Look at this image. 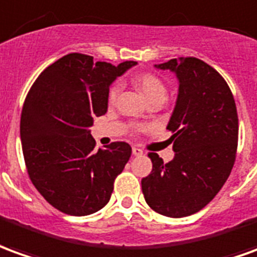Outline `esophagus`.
Returning <instances> with one entry per match:
<instances>
[{
	"label": "esophagus",
	"instance_id": "obj_1",
	"mask_svg": "<svg viewBox=\"0 0 257 257\" xmlns=\"http://www.w3.org/2000/svg\"><path fill=\"white\" fill-rule=\"evenodd\" d=\"M133 155H136V156H141V155H143V149L138 148V147H133Z\"/></svg>",
	"mask_w": 257,
	"mask_h": 257
}]
</instances>
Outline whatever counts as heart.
I'll return each instance as SVG.
<instances>
[{"label":"heart","instance_id":"heart-1","mask_svg":"<svg viewBox=\"0 0 257 257\" xmlns=\"http://www.w3.org/2000/svg\"><path fill=\"white\" fill-rule=\"evenodd\" d=\"M136 85H137L138 90L143 92L144 96H145L148 101L154 99L156 96H165V98H166V87H165L163 81H162L156 74L144 73L141 74V76H138L137 79H136ZM119 91L120 87L117 83H114V84L110 85V88H109L108 92L109 103H114L116 98H117V94H119ZM136 130H137V132H145L147 127H145V125H137Z\"/></svg>","mask_w":257,"mask_h":257}]
</instances>
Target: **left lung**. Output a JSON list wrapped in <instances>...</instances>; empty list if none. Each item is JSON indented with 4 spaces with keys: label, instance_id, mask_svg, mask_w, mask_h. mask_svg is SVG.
Returning a JSON list of instances; mask_svg holds the SVG:
<instances>
[{
    "label": "left lung",
    "instance_id": "8db88e82",
    "mask_svg": "<svg viewBox=\"0 0 257 257\" xmlns=\"http://www.w3.org/2000/svg\"><path fill=\"white\" fill-rule=\"evenodd\" d=\"M177 74L180 87L169 121L174 159L149 152L152 172L141 181L148 206L167 217L199 212L230 176L238 147L235 101L223 76L206 62L181 56L156 65Z\"/></svg>",
    "mask_w": 257,
    "mask_h": 257
}]
</instances>
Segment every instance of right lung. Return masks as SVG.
<instances>
[{
  "instance_id": "add662e5",
  "label": "right lung",
  "mask_w": 257,
  "mask_h": 257,
  "mask_svg": "<svg viewBox=\"0 0 257 257\" xmlns=\"http://www.w3.org/2000/svg\"><path fill=\"white\" fill-rule=\"evenodd\" d=\"M136 63L114 66L73 52L44 69L27 92L21 116L27 173L59 212L87 216L110 199L132 147L116 141L95 151L90 127L108 110L109 85Z\"/></svg>"
}]
</instances>
